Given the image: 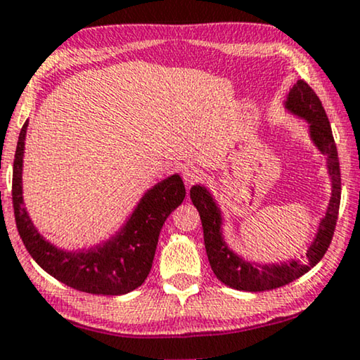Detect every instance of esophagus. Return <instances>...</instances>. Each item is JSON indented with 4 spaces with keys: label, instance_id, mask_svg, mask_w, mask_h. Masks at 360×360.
I'll list each match as a JSON object with an SVG mask.
<instances>
[{
    "label": "esophagus",
    "instance_id": "esophagus-1",
    "mask_svg": "<svg viewBox=\"0 0 360 360\" xmlns=\"http://www.w3.org/2000/svg\"><path fill=\"white\" fill-rule=\"evenodd\" d=\"M200 176H202V172H200L199 167L195 166H186L183 169V179L188 186H193L194 183H198Z\"/></svg>",
    "mask_w": 360,
    "mask_h": 360
}]
</instances>
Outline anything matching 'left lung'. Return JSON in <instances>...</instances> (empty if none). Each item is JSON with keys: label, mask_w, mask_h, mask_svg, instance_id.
<instances>
[{"label": "left lung", "mask_w": 360, "mask_h": 360, "mask_svg": "<svg viewBox=\"0 0 360 360\" xmlns=\"http://www.w3.org/2000/svg\"><path fill=\"white\" fill-rule=\"evenodd\" d=\"M283 107L293 117L304 120L308 136L321 155L326 156V169L330 179V198L326 212L319 219L313 240L308 243L306 255L301 260L290 258L280 262H250L230 247L224 236V212L210 189L204 184L191 188V200L199 210L204 229V243L214 275L224 285L240 291H266L288 285L309 271L324 257L334 227H336L339 202H341V171H339L338 148L333 138L330 123L318 95L304 80H298L286 94Z\"/></svg>", "instance_id": "8db88e82"}]
</instances>
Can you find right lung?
Instances as JSON below:
<instances>
[{"label": "right lung", "instance_id": "add662e5", "mask_svg": "<svg viewBox=\"0 0 360 360\" xmlns=\"http://www.w3.org/2000/svg\"><path fill=\"white\" fill-rule=\"evenodd\" d=\"M24 123L13 165V205L18 232L30 255L42 270L70 288L92 295L120 296L143 285L150 275L162 224L184 200L181 176L165 177L151 186L117 232L90 247L67 250L51 243L32 222L22 195Z\"/></svg>", "mask_w": 360, "mask_h": 360}]
</instances>
